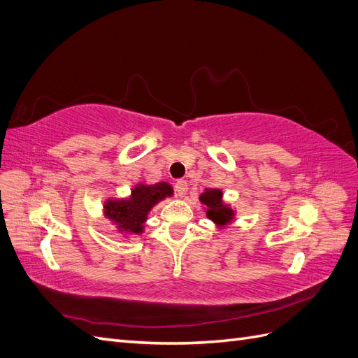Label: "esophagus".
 Returning <instances> with one entry per match:
<instances>
[{"mask_svg": "<svg viewBox=\"0 0 358 358\" xmlns=\"http://www.w3.org/2000/svg\"><path fill=\"white\" fill-rule=\"evenodd\" d=\"M175 191H176V194L179 197H185L187 196V192H188V183H187V180H178L176 183H175Z\"/></svg>", "mask_w": 358, "mask_h": 358, "instance_id": "1", "label": "esophagus"}]
</instances>
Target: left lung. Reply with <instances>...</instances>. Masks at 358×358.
<instances>
[{
	"label": "left lung",
	"instance_id": "8db88e82",
	"mask_svg": "<svg viewBox=\"0 0 358 358\" xmlns=\"http://www.w3.org/2000/svg\"><path fill=\"white\" fill-rule=\"evenodd\" d=\"M203 204L208 206V216L216 224H227L233 218V210L222 203L221 189H206L200 196Z\"/></svg>",
	"mask_w": 358,
	"mask_h": 358
}]
</instances>
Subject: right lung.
I'll list each match as a JSON object with an SVG mask.
<instances>
[{"label": "right lung", "mask_w": 358, "mask_h": 358, "mask_svg": "<svg viewBox=\"0 0 358 358\" xmlns=\"http://www.w3.org/2000/svg\"><path fill=\"white\" fill-rule=\"evenodd\" d=\"M171 187L167 183H155V185H140L133 189L131 197L128 200H109L106 204L107 216L117 222L119 229L131 233H140L143 230L148 212L152 209L159 200L171 196Z\"/></svg>", "instance_id": "add662e5"}]
</instances>
